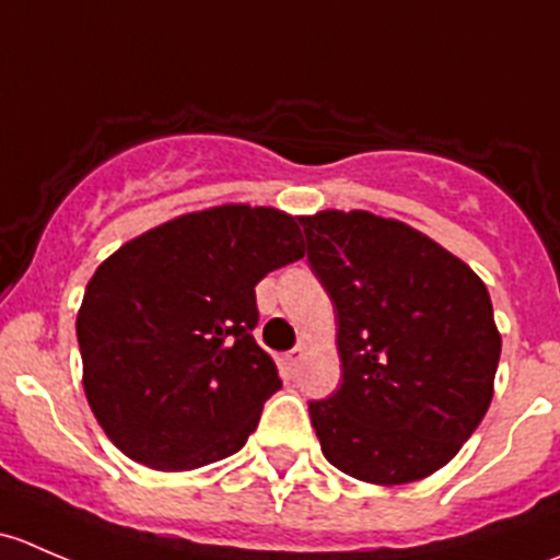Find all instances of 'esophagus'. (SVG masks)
<instances>
[{
  "label": "esophagus",
  "instance_id": "obj_1",
  "mask_svg": "<svg viewBox=\"0 0 560 560\" xmlns=\"http://www.w3.org/2000/svg\"><path fill=\"white\" fill-rule=\"evenodd\" d=\"M303 352H306V347H303V343H298L295 349H290V352L284 354V363L290 365V369H295L298 363H301V358H303Z\"/></svg>",
  "mask_w": 560,
  "mask_h": 560
}]
</instances>
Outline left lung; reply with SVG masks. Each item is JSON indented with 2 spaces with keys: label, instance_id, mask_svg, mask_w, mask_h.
I'll return each instance as SVG.
<instances>
[{
  "label": "left lung",
  "instance_id": "8db88e82",
  "mask_svg": "<svg viewBox=\"0 0 560 560\" xmlns=\"http://www.w3.org/2000/svg\"><path fill=\"white\" fill-rule=\"evenodd\" d=\"M308 265L336 312L343 382L308 415L322 455L374 485L450 463L493 398L501 336L463 259L369 211L301 217Z\"/></svg>",
  "mask_w": 560,
  "mask_h": 560
}]
</instances>
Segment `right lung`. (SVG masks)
Returning <instances> with one entry per match:
<instances>
[{
  "mask_svg": "<svg viewBox=\"0 0 560 560\" xmlns=\"http://www.w3.org/2000/svg\"><path fill=\"white\" fill-rule=\"evenodd\" d=\"M303 257L301 228L276 208L186 213L124 244L78 312L83 389L113 444L156 471L238 453L281 387L254 341V287Z\"/></svg>",
  "mask_w": 560,
  "mask_h": 560,
  "instance_id": "add662e5",
  "label": "right lung"
}]
</instances>
